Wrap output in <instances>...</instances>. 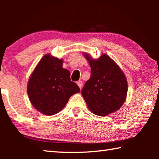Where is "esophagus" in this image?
Wrapping results in <instances>:
<instances>
[{"mask_svg":"<svg viewBox=\"0 0 159 159\" xmlns=\"http://www.w3.org/2000/svg\"><path fill=\"white\" fill-rule=\"evenodd\" d=\"M77 84H78V85H79V87L80 88H82V86H83V82L81 81V80H78V81H77Z\"/></svg>","mask_w":159,"mask_h":159,"instance_id":"obj_1","label":"esophagus"}]
</instances>
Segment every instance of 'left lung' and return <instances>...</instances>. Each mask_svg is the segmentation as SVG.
Wrapping results in <instances>:
<instances>
[{
	"mask_svg": "<svg viewBox=\"0 0 159 159\" xmlns=\"http://www.w3.org/2000/svg\"><path fill=\"white\" fill-rule=\"evenodd\" d=\"M91 67L90 78L85 82L81 94L91 111L104 116L114 112L124 103L128 91L123 72L108 55L93 60L85 54Z\"/></svg>",
	"mask_w": 159,
	"mask_h": 159,
	"instance_id": "8db88e82",
	"label": "left lung"
}]
</instances>
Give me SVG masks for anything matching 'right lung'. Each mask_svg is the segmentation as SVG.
<instances>
[{"label":"right lung","instance_id":"right-lung-1","mask_svg":"<svg viewBox=\"0 0 159 159\" xmlns=\"http://www.w3.org/2000/svg\"><path fill=\"white\" fill-rule=\"evenodd\" d=\"M62 60L45 55L29 79V99L32 105L45 115L60 111L70 97L80 92L78 85L70 79V72L62 68Z\"/></svg>","mask_w":159,"mask_h":159}]
</instances>
